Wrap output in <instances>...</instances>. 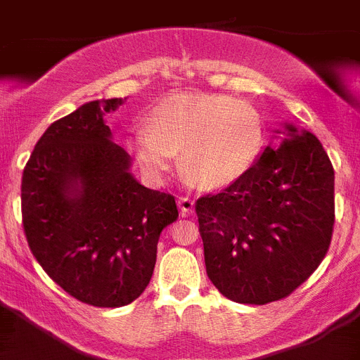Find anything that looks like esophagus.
<instances>
[{
    "label": "esophagus",
    "instance_id": "1",
    "mask_svg": "<svg viewBox=\"0 0 360 360\" xmlns=\"http://www.w3.org/2000/svg\"><path fill=\"white\" fill-rule=\"evenodd\" d=\"M178 207H180V214L182 216L191 214L193 209H195V200L189 198V196H180L178 198Z\"/></svg>",
    "mask_w": 360,
    "mask_h": 360
}]
</instances>
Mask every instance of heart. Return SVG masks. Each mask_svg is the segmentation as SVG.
<instances>
[{
  "label": "heart",
  "mask_w": 360,
  "mask_h": 360,
  "mask_svg": "<svg viewBox=\"0 0 360 360\" xmlns=\"http://www.w3.org/2000/svg\"><path fill=\"white\" fill-rule=\"evenodd\" d=\"M136 128L131 151L151 182H162L180 153L184 176L203 191H221L249 173L262 153L265 126L252 104L224 94L164 98Z\"/></svg>",
  "instance_id": "1"
}]
</instances>
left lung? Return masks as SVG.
<instances>
[{
	"instance_id": "left-lung-1",
	"label": "left lung",
	"mask_w": 360,
	"mask_h": 360,
	"mask_svg": "<svg viewBox=\"0 0 360 360\" xmlns=\"http://www.w3.org/2000/svg\"><path fill=\"white\" fill-rule=\"evenodd\" d=\"M236 184L196 200L207 276L231 301L290 295L319 266L335 221L333 167L317 136L285 124Z\"/></svg>"
}]
</instances>
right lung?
<instances>
[{
    "mask_svg": "<svg viewBox=\"0 0 360 360\" xmlns=\"http://www.w3.org/2000/svg\"><path fill=\"white\" fill-rule=\"evenodd\" d=\"M103 98L50 124L21 180L28 247L43 270L82 303H133L153 276L162 229L178 218L174 196L141 186L131 158L111 142Z\"/></svg>",
    "mask_w": 360,
    "mask_h": 360,
    "instance_id": "obj_1",
    "label": "right lung"
}]
</instances>
